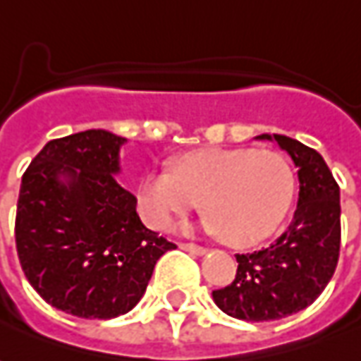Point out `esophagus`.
Masks as SVG:
<instances>
[{
	"mask_svg": "<svg viewBox=\"0 0 361 361\" xmlns=\"http://www.w3.org/2000/svg\"><path fill=\"white\" fill-rule=\"evenodd\" d=\"M180 248L185 252H191V254H197V256H203V254H207V248H203V246H197V244H191V242H181Z\"/></svg>",
	"mask_w": 361,
	"mask_h": 361,
	"instance_id": "34e87169",
	"label": "esophagus"
}]
</instances>
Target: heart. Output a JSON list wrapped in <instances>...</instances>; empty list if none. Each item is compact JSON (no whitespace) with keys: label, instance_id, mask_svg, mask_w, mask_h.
Masks as SVG:
<instances>
[{"label":"heart","instance_id":"obj_1","mask_svg":"<svg viewBox=\"0 0 361 361\" xmlns=\"http://www.w3.org/2000/svg\"><path fill=\"white\" fill-rule=\"evenodd\" d=\"M293 195V173L274 150H195L172 164V173L152 172L140 181L137 205L156 231L199 205L203 226L233 246H252L276 233Z\"/></svg>","mask_w":361,"mask_h":361}]
</instances>
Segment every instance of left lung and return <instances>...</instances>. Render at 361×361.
I'll return each mask as SVG.
<instances>
[{
	"mask_svg": "<svg viewBox=\"0 0 361 361\" xmlns=\"http://www.w3.org/2000/svg\"><path fill=\"white\" fill-rule=\"evenodd\" d=\"M289 154L297 168L299 195L286 233L252 254H236L231 286L213 291L228 317L250 322L286 319L324 291L338 264L340 189L322 156L283 135H259Z\"/></svg>",
	"mask_w": 361,
	"mask_h": 361,
	"instance_id": "obj_1",
	"label": "left lung"
}]
</instances>
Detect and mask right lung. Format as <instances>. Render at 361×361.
<instances>
[{
	"label": "right lung",
	"instance_id": "obj_1",
	"mask_svg": "<svg viewBox=\"0 0 361 361\" xmlns=\"http://www.w3.org/2000/svg\"><path fill=\"white\" fill-rule=\"evenodd\" d=\"M127 138L92 128L44 145L23 173L15 242L35 291L58 311L115 319L142 299L156 262L176 248L146 228L117 181Z\"/></svg>",
	"mask_w": 361,
	"mask_h": 361
}]
</instances>
